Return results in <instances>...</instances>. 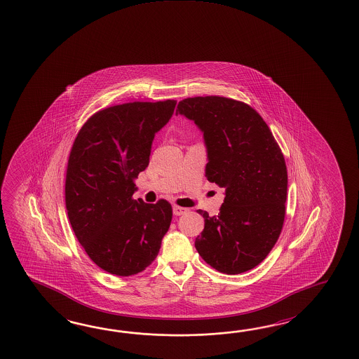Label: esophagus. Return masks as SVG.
Here are the masks:
<instances>
[{
    "instance_id": "34e87169",
    "label": "esophagus",
    "mask_w": 359,
    "mask_h": 359,
    "mask_svg": "<svg viewBox=\"0 0 359 359\" xmlns=\"http://www.w3.org/2000/svg\"><path fill=\"white\" fill-rule=\"evenodd\" d=\"M187 211H188L187 208H180V206H174V208H172V212H174V215L175 216L184 215Z\"/></svg>"
}]
</instances>
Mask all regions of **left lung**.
Instances as JSON below:
<instances>
[{"instance_id":"8db88e82","label":"left lung","mask_w":359,"mask_h":359,"mask_svg":"<svg viewBox=\"0 0 359 359\" xmlns=\"http://www.w3.org/2000/svg\"><path fill=\"white\" fill-rule=\"evenodd\" d=\"M176 114L194 121L208 148L206 177L225 188L220 212L205 219L196 238L201 257L216 271L239 274L255 268L278 241L286 215L285 157L262 116L223 96H196Z\"/></svg>"}]
</instances>
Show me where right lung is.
Instances as JSON below:
<instances>
[{
	"mask_svg": "<svg viewBox=\"0 0 359 359\" xmlns=\"http://www.w3.org/2000/svg\"><path fill=\"white\" fill-rule=\"evenodd\" d=\"M175 100L134 102L96 111L74 139L65 176L69 223L94 263L114 276L143 271L158 255L172 208L133 199L148 168L151 142L172 117Z\"/></svg>",
	"mask_w": 359,
	"mask_h": 359,
	"instance_id": "1",
	"label": "right lung"
}]
</instances>
